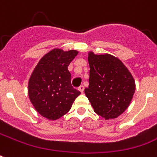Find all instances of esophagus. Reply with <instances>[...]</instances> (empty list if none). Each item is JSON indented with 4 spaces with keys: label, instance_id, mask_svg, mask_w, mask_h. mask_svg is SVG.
<instances>
[{
    "label": "esophagus",
    "instance_id": "obj_1",
    "mask_svg": "<svg viewBox=\"0 0 157 157\" xmlns=\"http://www.w3.org/2000/svg\"><path fill=\"white\" fill-rule=\"evenodd\" d=\"M78 90H80V91H81V93H83V91H84V86H81L78 88Z\"/></svg>",
    "mask_w": 157,
    "mask_h": 157
}]
</instances>
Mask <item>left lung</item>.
Listing matches in <instances>:
<instances>
[{
    "label": "left lung",
    "instance_id": "left-lung-1",
    "mask_svg": "<svg viewBox=\"0 0 157 157\" xmlns=\"http://www.w3.org/2000/svg\"><path fill=\"white\" fill-rule=\"evenodd\" d=\"M89 87L85 94L94 111L105 119L116 118L126 110L133 97V76L118 57L88 53Z\"/></svg>",
    "mask_w": 157,
    "mask_h": 157
}]
</instances>
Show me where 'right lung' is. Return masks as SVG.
<instances>
[{
  "label": "right lung",
  "instance_id": "obj_1",
  "mask_svg": "<svg viewBox=\"0 0 157 157\" xmlns=\"http://www.w3.org/2000/svg\"><path fill=\"white\" fill-rule=\"evenodd\" d=\"M78 54L76 50L54 48L39 60L28 83V94L38 113L50 120H56L70 110L81 94L71 83L67 67Z\"/></svg>",
  "mask_w": 157,
  "mask_h": 157
}]
</instances>
